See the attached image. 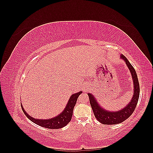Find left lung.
Masks as SVG:
<instances>
[{
	"mask_svg": "<svg viewBox=\"0 0 153 153\" xmlns=\"http://www.w3.org/2000/svg\"><path fill=\"white\" fill-rule=\"evenodd\" d=\"M121 57L126 62V64L130 70L131 76L133 80L134 84V94L129 103L126 107L122 109L121 110L117 111V112H107L101 107H100L97 101L95 100L94 97L91 94L88 93L89 96L90 104L92 107V111L94 114L95 117L101 123L103 124H116L123 123L125 120L131 116V115L133 113L135 110L136 106L137 105L138 98H139L140 94V86L137 75L135 69L132 66L131 64L128 61L126 57L123 55H121Z\"/></svg>",
	"mask_w": 153,
	"mask_h": 153,
	"instance_id": "obj_1",
	"label": "left lung"
}]
</instances>
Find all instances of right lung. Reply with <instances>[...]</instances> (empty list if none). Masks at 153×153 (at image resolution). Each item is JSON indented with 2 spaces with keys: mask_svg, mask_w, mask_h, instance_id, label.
<instances>
[{
  "mask_svg": "<svg viewBox=\"0 0 153 153\" xmlns=\"http://www.w3.org/2000/svg\"><path fill=\"white\" fill-rule=\"evenodd\" d=\"M82 91L78 92L76 94H73L71 95V96L69 98L68 103L66 106V108H64L63 112H62L61 114L58 115L57 116L55 117L52 119H36L33 117H30V115L27 114L25 110L23 108L22 105H21L22 109L23 112L25 114V115L28 117L29 119H30L32 122L34 123L35 124L39 125L42 127L48 128V129H59L61 128L64 126H66V125L70 122L72 115H73V111L74 106H75L77 99L78 96L82 93Z\"/></svg>",
  "mask_w": 153,
  "mask_h": 153,
  "instance_id": "1",
  "label": "right lung"
}]
</instances>
